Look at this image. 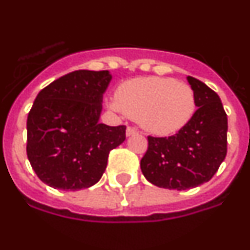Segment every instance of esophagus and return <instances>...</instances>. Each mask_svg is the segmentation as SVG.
I'll use <instances>...</instances> for the list:
<instances>
[{
  "mask_svg": "<svg viewBox=\"0 0 250 250\" xmlns=\"http://www.w3.org/2000/svg\"><path fill=\"white\" fill-rule=\"evenodd\" d=\"M138 131L136 128H133V127H127V129H125V135H127V137H129V136H133V135H137Z\"/></svg>",
  "mask_w": 250,
  "mask_h": 250,
  "instance_id": "obj_1",
  "label": "esophagus"
}]
</instances>
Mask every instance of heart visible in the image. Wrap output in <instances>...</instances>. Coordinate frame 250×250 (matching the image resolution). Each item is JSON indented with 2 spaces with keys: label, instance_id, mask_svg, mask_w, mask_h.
I'll return each mask as SVG.
<instances>
[{
  "label": "heart",
  "instance_id": "obj_1",
  "mask_svg": "<svg viewBox=\"0 0 250 250\" xmlns=\"http://www.w3.org/2000/svg\"><path fill=\"white\" fill-rule=\"evenodd\" d=\"M109 106L138 119L156 136H170L186 127L196 110V95L188 83L157 76L136 77L122 83Z\"/></svg>",
  "mask_w": 250,
  "mask_h": 250
}]
</instances>
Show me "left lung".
Masks as SVG:
<instances>
[{
    "label": "left lung",
    "instance_id": "obj_1",
    "mask_svg": "<svg viewBox=\"0 0 250 250\" xmlns=\"http://www.w3.org/2000/svg\"><path fill=\"white\" fill-rule=\"evenodd\" d=\"M187 81L198 109L174 136H148V148L141 160L145 178L167 189H189L208 182L228 151V115L220 96L200 80L187 76Z\"/></svg>",
    "mask_w": 250,
    "mask_h": 250
}]
</instances>
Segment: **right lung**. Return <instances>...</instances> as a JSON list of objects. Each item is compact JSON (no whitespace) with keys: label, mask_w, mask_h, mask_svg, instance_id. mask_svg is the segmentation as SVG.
<instances>
[{"label":"right lung","mask_w":250,"mask_h":250,"mask_svg":"<svg viewBox=\"0 0 250 250\" xmlns=\"http://www.w3.org/2000/svg\"><path fill=\"white\" fill-rule=\"evenodd\" d=\"M109 71L79 70L44 87L29 112L26 154L38 178L61 190L100 180L108 155L125 140V127L100 123Z\"/></svg>","instance_id":"right-lung-1"}]
</instances>
